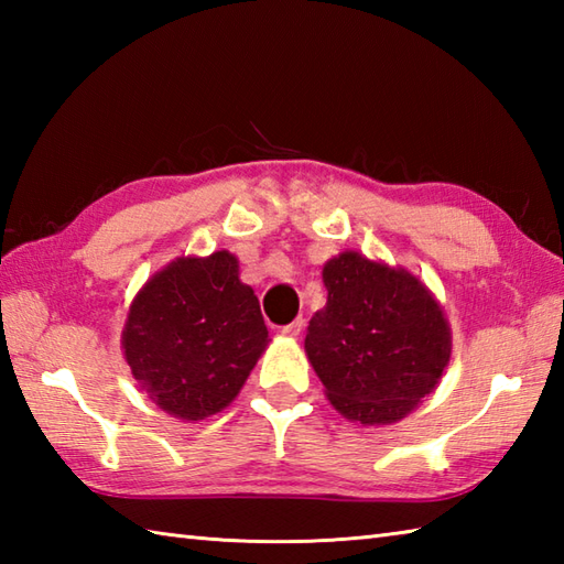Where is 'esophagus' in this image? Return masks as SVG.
Listing matches in <instances>:
<instances>
[{
  "label": "esophagus",
  "instance_id": "esophagus-1",
  "mask_svg": "<svg viewBox=\"0 0 564 564\" xmlns=\"http://www.w3.org/2000/svg\"><path fill=\"white\" fill-rule=\"evenodd\" d=\"M303 327H305V319H303V317H297V319H293V322H291V325H285L281 332L285 334V337H301Z\"/></svg>",
  "mask_w": 564,
  "mask_h": 564
}]
</instances>
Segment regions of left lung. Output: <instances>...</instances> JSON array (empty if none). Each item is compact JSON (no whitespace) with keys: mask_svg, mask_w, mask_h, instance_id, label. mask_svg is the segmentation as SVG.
<instances>
[{"mask_svg":"<svg viewBox=\"0 0 564 564\" xmlns=\"http://www.w3.org/2000/svg\"><path fill=\"white\" fill-rule=\"evenodd\" d=\"M327 305L310 319L305 354L334 410L366 426L394 424L438 386L451 327L404 269L341 251L322 269Z\"/></svg>","mask_w":564,"mask_h":564,"instance_id":"8db88e82","label":"left lung"}]
</instances>
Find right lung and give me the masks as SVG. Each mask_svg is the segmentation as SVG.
Returning a JSON list of instances; mask_svg holds the SVG:
<instances>
[{"label": "right lung", "instance_id": "1", "mask_svg": "<svg viewBox=\"0 0 564 564\" xmlns=\"http://www.w3.org/2000/svg\"><path fill=\"white\" fill-rule=\"evenodd\" d=\"M267 346L257 295L225 249L178 257L154 273L123 327V356L140 390L184 422L223 412Z\"/></svg>", "mask_w": 564, "mask_h": 564}]
</instances>
